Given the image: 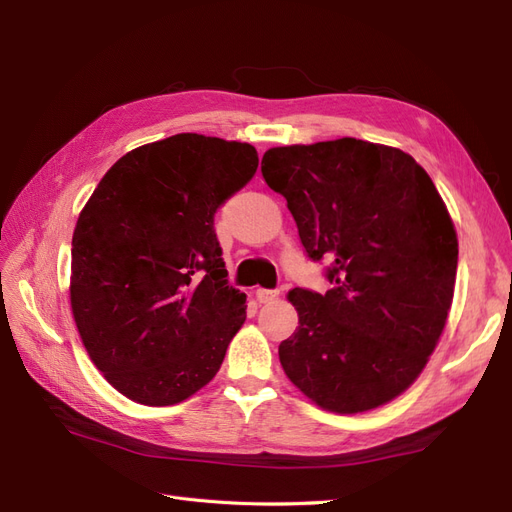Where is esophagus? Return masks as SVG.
<instances>
[{"label":"esophagus","instance_id":"esophagus-1","mask_svg":"<svg viewBox=\"0 0 512 512\" xmlns=\"http://www.w3.org/2000/svg\"><path fill=\"white\" fill-rule=\"evenodd\" d=\"M256 297H258L260 303H271V301L280 297V290H277V288H258Z\"/></svg>","mask_w":512,"mask_h":512}]
</instances>
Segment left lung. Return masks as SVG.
<instances>
[{
	"label": "left lung",
	"mask_w": 512,
	"mask_h": 512,
	"mask_svg": "<svg viewBox=\"0 0 512 512\" xmlns=\"http://www.w3.org/2000/svg\"><path fill=\"white\" fill-rule=\"evenodd\" d=\"M260 170L333 286L290 290L286 376L331 412L386 404L423 371L453 301L459 247L436 185L408 153L359 138L273 147Z\"/></svg>",
	"instance_id": "left-lung-1"
}]
</instances>
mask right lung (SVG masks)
<instances>
[{
	"instance_id": "obj_1",
	"label": "right lung",
	"mask_w": 512,
	"mask_h": 512,
	"mask_svg": "<svg viewBox=\"0 0 512 512\" xmlns=\"http://www.w3.org/2000/svg\"><path fill=\"white\" fill-rule=\"evenodd\" d=\"M252 145L175 134L102 177L72 237L70 301L91 361L145 406H173L218 374L245 322L215 213L250 183Z\"/></svg>"
}]
</instances>
